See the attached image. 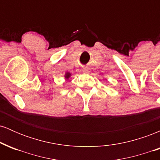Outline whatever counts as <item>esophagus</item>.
<instances>
[{"mask_svg":"<svg viewBox=\"0 0 160 160\" xmlns=\"http://www.w3.org/2000/svg\"><path fill=\"white\" fill-rule=\"evenodd\" d=\"M89 72H90V70H89V68L85 67L82 68V73L83 74H89Z\"/></svg>","mask_w":160,"mask_h":160,"instance_id":"1","label":"esophagus"}]
</instances>
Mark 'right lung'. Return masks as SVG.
Returning a JSON list of instances; mask_svg holds the SVG:
<instances>
[{"instance_id":"1","label":"right lung","mask_w":160,"mask_h":160,"mask_svg":"<svg viewBox=\"0 0 160 160\" xmlns=\"http://www.w3.org/2000/svg\"><path fill=\"white\" fill-rule=\"evenodd\" d=\"M72 75L73 74H71V73L68 72V71H66L65 74V80H68L69 78H71V76H72Z\"/></svg>"}]
</instances>
